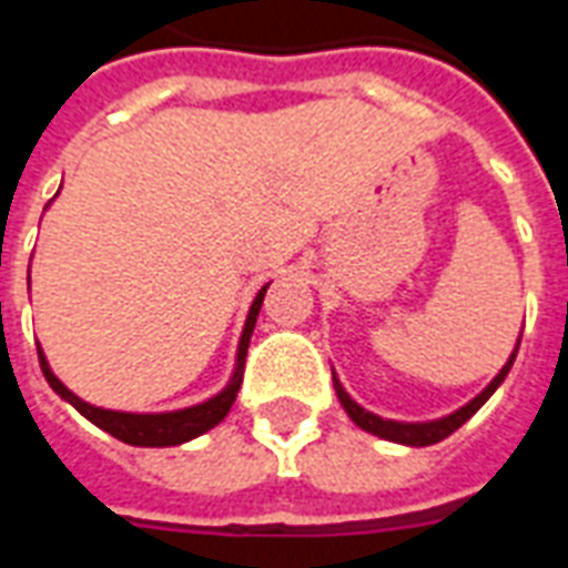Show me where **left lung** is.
Wrapping results in <instances>:
<instances>
[{
    "label": "left lung",
    "mask_w": 568,
    "mask_h": 568,
    "mask_svg": "<svg viewBox=\"0 0 568 568\" xmlns=\"http://www.w3.org/2000/svg\"><path fill=\"white\" fill-rule=\"evenodd\" d=\"M514 358H517V349H514L511 358L505 362V368H501L499 374L493 377V383H489L484 393L477 395V398H471V402H468L465 407H459V410H453L450 417L432 419V423H398V419L377 417V414H371V410H365L362 405H356V402L346 395V389L341 386V381H337V377H334V393H337L341 405H344V410L349 414V419H353L358 428H365V432L377 435V438L395 440V444H407V447H428V444H438V440H444L447 435H453V432L463 426V423H468V419L475 417L477 410L484 407V402H487L489 395L499 389L501 381L508 377Z\"/></svg>",
    "instance_id": "left-lung-1"
}]
</instances>
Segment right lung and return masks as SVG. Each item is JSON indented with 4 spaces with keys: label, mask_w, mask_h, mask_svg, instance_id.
Wrapping results in <instances>:
<instances>
[{
    "label": "right lung",
    "mask_w": 568,
    "mask_h": 568,
    "mask_svg": "<svg viewBox=\"0 0 568 568\" xmlns=\"http://www.w3.org/2000/svg\"><path fill=\"white\" fill-rule=\"evenodd\" d=\"M264 292L267 285L261 288L252 307H248L246 328L240 334V346H236V368L231 383L224 386L222 393L212 395L210 402L203 405L185 407V410H170V414H124V410H105V407H93L88 402H81L79 395L69 393L63 383L57 381L54 371L48 368V358L39 349V365H42V374L48 386L54 389L63 402L79 410L81 417H88L93 426H100L103 432H109L112 438L124 440V444H133V447H175V444H185V440L197 438L203 432H210L212 426H219L227 410L234 405L236 393H240V383H243V368H246V349L248 341H252V332H255V320H258V310L264 304Z\"/></svg>",
    "instance_id": "1"
}]
</instances>
